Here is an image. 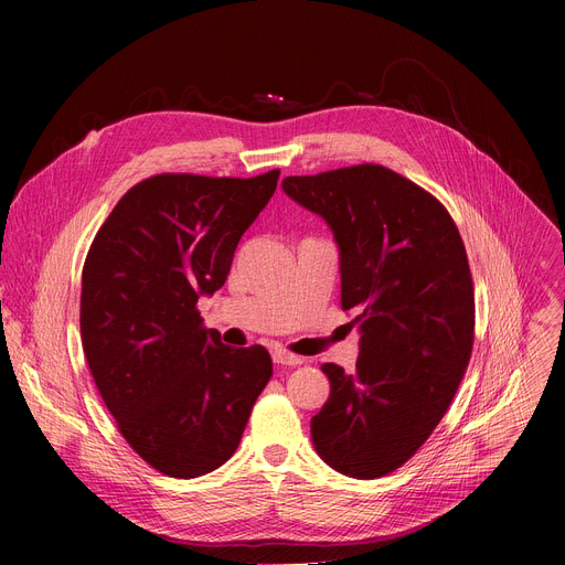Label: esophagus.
Listing matches in <instances>:
<instances>
[{
	"mask_svg": "<svg viewBox=\"0 0 565 565\" xmlns=\"http://www.w3.org/2000/svg\"><path fill=\"white\" fill-rule=\"evenodd\" d=\"M273 362H275V364H281V366H299V364L306 362V358L295 355V353H288L286 349H275V351H273Z\"/></svg>",
	"mask_w": 565,
	"mask_h": 565,
	"instance_id": "34e87169",
	"label": "esophagus"
}]
</instances>
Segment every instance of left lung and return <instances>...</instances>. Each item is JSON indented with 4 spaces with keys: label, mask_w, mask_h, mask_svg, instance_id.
<instances>
[{
    "label": "left lung",
    "mask_w": 565,
    "mask_h": 565,
    "mask_svg": "<svg viewBox=\"0 0 565 565\" xmlns=\"http://www.w3.org/2000/svg\"><path fill=\"white\" fill-rule=\"evenodd\" d=\"M340 248L342 310L355 317V373L321 371L331 395L310 420L317 454L351 478L405 465L449 409L473 347V284L445 205L388 168L364 163L286 177Z\"/></svg>",
    "instance_id": "8db88e82"
}]
</instances>
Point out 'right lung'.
Segmentation results:
<instances>
[{
    "instance_id": "obj_1",
    "label": "right lung",
    "mask_w": 565,
    "mask_h": 565,
    "mask_svg": "<svg viewBox=\"0 0 565 565\" xmlns=\"http://www.w3.org/2000/svg\"><path fill=\"white\" fill-rule=\"evenodd\" d=\"M277 179L279 170L156 174L116 203L89 248L79 295L87 364L122 438L160 473L221 467L273 375L264 347L221 344L196 303L225 284Z\"/></svg>"
}]
</instances>
